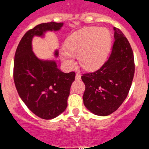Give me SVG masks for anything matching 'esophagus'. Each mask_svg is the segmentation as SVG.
Instances as JSON below:
<instances>
[{
	"label": "esophagus",
	"mask_w": 149,
	"mask_h": 149,
	"mask_svg": "<svg viewBox=\"0 0 149 149\" xmlns=\"http://www.w3.org/2000/svg\"><path fill=\"white\" fill-rule=\"evenodd\" d=\"M75 78H76V80H81V74H79V73H77V74H76Z\"/></svg>",
	"instance_id": "1"
}]
</instances>
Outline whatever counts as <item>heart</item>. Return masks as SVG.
Instances as JSON below:
<instances>
[{"instance_id": "b5f03b06", "label": "heart", "mask_w": 149, "mask_h": 149, "mask_svg": "<svg viewBox=\"0 0 149 149\" xmlns=\"http://www.w3.org/2000/svg\"><path fill=\"white\" fill-rule=\"evenodd\" d=\"M111 34L106 28L85 27L71 34L60 51V60L66 68L76 64L78 56L80 65L86 70L98 68L106 62L111 48Z\"/></svg>"}]
</instances>
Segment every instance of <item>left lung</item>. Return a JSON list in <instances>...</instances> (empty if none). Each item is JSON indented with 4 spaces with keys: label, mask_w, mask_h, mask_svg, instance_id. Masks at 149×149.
Here are the masks:
<instances>
[{
    "label": "left lung",
    "mask_w": 149,
    "mask_h": 149,
    "mask_svg": "<svg viewBox=\"0 0 149 149\" xmlns=\"http://www.w3.org/2000/svg\"><path fill=\"white\" fill-rule=\"evenodd\" d=\"M113 30L115 42L107 61L98 70L81 76L86 86L84 105L91 113L101 116L113 113L123 103L135 69L131 45L119 29Z\"/></svg>",
    "instance_id": "1"
}]
</instances>
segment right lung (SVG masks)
<instances>
[{
    "instance_id": "right-lung-1",
    "label": "right lung",
    "mask_w": 149,
    "mask_h": 149,
    "mask_svg": "<svg viewBox=\"0 0 149 149\" xmlns=\"http://www.w3.org/2000/svg\"><path fill=\"white\" fill-rule=\"evenodd\" d=\"M63 26L56 22L38 24L24 35L15 51L13 76L17 92L29 110L43 119H52L65 111L75 73L60 71L54 59L39 58L32 41L35 36L44 39L46 33L59 31ZM58 55L56 49L54 56Z\"/></svg>"
}]
</instances>
